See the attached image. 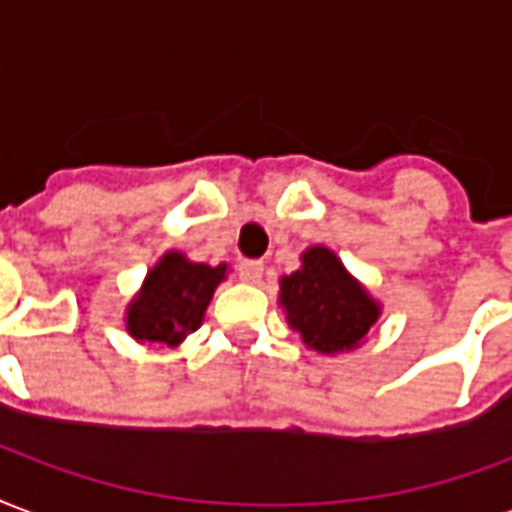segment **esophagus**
I'll return each mask as SVG.
<instances>
[{"mask_svg":"<svg viewBox=\"0 0 512 512\" xmlns=\"http://www.w3.org/2000/svg\"><path fill=\"white\" fill-rule=\"evenodd\" d=\"M238 276H241L244 282H260V276H263V263H260V260H241V263H238Z\"/></svg>","mask_w":512,"mask_h":512,"instance_id":"34e87169","label":"esophagus"}]
</instances>
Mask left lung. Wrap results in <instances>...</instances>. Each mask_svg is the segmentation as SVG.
<instances>
[{"instance_id": "8db88e82", "label": "left lung", "mask_w": 512, "mask_h": 512, "mask_svg": "<svg viewBox=\"0 0 512 512\" xmlns=\"http://www.w3.org/2000/svg\"><path fill=\"white\" fill-rule=\"evenodd\" d=\"M282 306L306 347L317 352L350 350L380 317V306L325 246L306 249L304 266L282 276Z\"/></svg>"}]
</instances>
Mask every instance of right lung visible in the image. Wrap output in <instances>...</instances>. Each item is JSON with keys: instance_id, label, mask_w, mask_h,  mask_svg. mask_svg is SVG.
<instances>
[{"instance_id": "add662e5", "label": "right lung", "mask_w": 512, "mask_h": 512, "mask_svg": "<svg viewBox=\"0 0 512 512\" xmlns=\"http://www.w3.org/2000/svg\"><path fill=\"white\" fill-rule=\"evenodd\" d=\"M225 279V266L189 263L179 252H168L143 282V290L130 304L127 331L140 342L179 344L198 331L214 287Z\"/></svg>"}]
</instances>
